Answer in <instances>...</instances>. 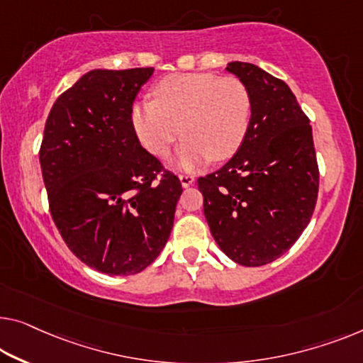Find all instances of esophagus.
<instances>
[{"label": "esophagus", "instance_id": "1", "mask_svg": "<svg viewBox=\"0 0 363 363\" xmlns=\"http://www.w3.org/2000/svg\"><path fill=\"white\" fill-rule=\"evenodd\" d=\"M179 181H181V186L184 189L191 187L192 184L196 182V179H194V176H191V174H179Z\"/></svg>", "mask_w": 363, "mask_h": 363}]
</instances>
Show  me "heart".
I'll return each instance as SVG.
<instances>
[{
  "instance_id": "obj_1",
  "label": "heart",
  "mask_w": 363,
  "mask_h": 363,
  "mask_svg": "<svg viewBox=\"0 0 363 363\" xmlns=\"http://www.w3.org/2000/svg\"><path fill=\"white\" fill-rule=\"evenodd\" d=\"M155 99L135 102L132 125L150 153L166 156L186 135L174 164L194 171L210 160H228L245 142L251 122L250 89L238 78L176 73L160 81Z\"/></svg>"
}]
</instances>
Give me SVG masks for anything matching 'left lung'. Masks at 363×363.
<instances>
[{
    "label": "left lung",
    "mask_w": 363,
    "mask_h": 363,
    "mask_svg": "<svg viewBox=\"0 0 363 363\" xmlns=\"http://www.w3.org/2000/svg\"><path fill=\"white\" fill-rule=\"evenodd\" d=\"M226 72L250 89V128L233 158L197 184L220 250L257 267L289 251L310 223L320 172L310 121L289 86L252 63L230 62Z\"/></svg>",
    "instance_id": "left-lung-1"
}]
</instances>
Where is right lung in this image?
<instances>
[{
	"label": "right lung",
	"mask_w": 363,
	"mask_h": 363,
	"mask_svg": "<svg viewBox=\"0 0 363 363\" xmlns=\"http://www.w3.org/2000/svg\"><path fill=\"white\" fill-rule=\"evenodd\" d=\"M153 68L93 69L48 113L40 166L50 213L69 250L107 275L147 269L163 251L182 194L140 145L132 106Z\"/></svg>",
	"instance_id": "add662e5"
}]
</instances>
